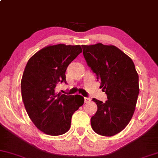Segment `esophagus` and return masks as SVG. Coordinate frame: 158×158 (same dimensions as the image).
I'll use <instances>...</instances> for the list:
<instances>
[{"mask_svg":"<svg viewBox=\"0 0 158 158\" xmlns=\"http://www.w3.org/2000/svg\"><path fill=\"white\" fill-rule=\"evenodd\" d=\"M85 103H88L90 102V98H88V97H85Z\"/></svg>","mask_w":158,"mask_h":158,"instance_id":"obj_1","label":"esophagus"}]
</instances>
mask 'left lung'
I'll return each mask as SVG.
<instances>
[{
  "label": "left lung",
  "mask_w": 158,
  "mask_h": 158,
  "mask_svg": "<svg viewBox=\"0 0 158 158\" xmlns=\"http://www.w3.org/2000/svg\"><path fill=\"white\" fill-rule=\"evenodd\" d=\"M87 64L106 92V102L93 99L97 106L90 119L98 135L111 137L122 131L132 118L139 91V77L131 58L114 45H82Z\"/></svg>",
  "instance_id": "1"
}]
</instances>
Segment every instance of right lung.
I'll return each instance as SVG.
<instances>
[{
	"instance_id": "right-lung-1",
	"label": "right lung",
	"mask_w": 158,
	"mask_h": 158,
	"mask_svg": "<svg viewBox=\"0 0 158 158\" xmlns=\"http://www.w3.org/2000/svg\"><path fill=\"white\" fill-rule=\"evenodd\" d=\"M80 45H48L29 59L21 79V97L29 117L38 129L58 136L70 129L74 112L84 103L80 95H65L56 90L66 81L67 68L79 53Z\"/></svg>"
}]
</instances>
